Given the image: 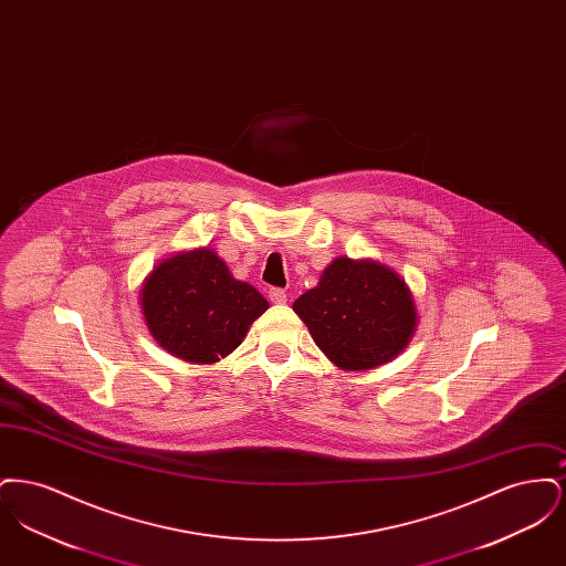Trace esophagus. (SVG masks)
I'll return each instance as SVG.
<instances>
[{
    "label": "esophagus",
    "instance_id": "obj_1",
    "mask_svg": "<svg viewBox=\"0 0 566 566\" xmlns=\"http://www.w3.org/2000/svg\"><path fill=\"white\" fill-rule=\"evenodd\" d=\"M270 301L271 303H277V305L286 303V291L284 289H271Z\"/></svg>",
    "mask_w": 566,
    "mask_h": 566
}]
</instances>
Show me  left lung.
Wrapping results in <instances>:
<instances>
[{
	"label": "left lung",
	"mask_w": 566,
	"mask_h": 566,
	"mask_svg": "<svg viewBox=\"0 0 566 566\" xmlns=\"http://www.w3.org/2000/svg\"><path fill=\"white\" fill-rule=\"evenodd\" d=\"M316 346L342 369H371L403 350L416 310L403 280L371 261L335 259L293 305Z\"/></svg>",
	"instance_id": "1"
}]
</instances>
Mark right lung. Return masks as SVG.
<instances>
[{"label":"right lung","instance_id":"right-lung-1","mask_svg":"<svg viewBox=\"0 0 566 566\" xmlns=\"http://www.w3.org/2000/svg\"><path fill=\"white\" fill-rule=\"evenodd\" d=\"M270 303L240 282L212 250H192L161 263L142 289L153 337L189 363H216L242 344Z\"/></svg>","mask_w":566,"mask_h":566}]
</instances>
